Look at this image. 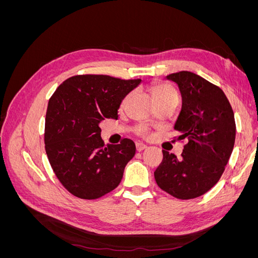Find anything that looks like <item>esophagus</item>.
<instances>
[{
    "label": "esophagus",
    "instance_id": "34e87169",
    "mask_svg": "<svg viewBox=\"0 0 258 258\" xmlns=\"http://www.w3.org/2000/svg\"><path fill=\"white\" fill-rule=\"evenodd\" d=\"M137 151L138 152H142V151H144L145 148H146V145L145 144H143V143H137Z\"/></svg>",
    "mask_w": 258,
    "mask_h": 258
}]
</instances>
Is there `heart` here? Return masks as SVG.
Wrapping results in <instances>:
<instances>
[{"label": "heart", "mask_w": 258, "mask_h": 258, "mask_svg": "<svg viewBox=\"0 0 258 258\" xmlns=\"http://www.w3.org/2000/svg\"><path fill=\"white\" fill-rule=\"evenodd\" d=\"M152 93L155 98V100H158V99H165V98H172V97H177V92L176 90L172 87V86H170L168 84H156L154 87L152 88ZM127 98L123 100L122 105H124L126 103ZM138 134L141 135L143 137H147L148 135V130L145 127H139L137 129Z\"/></svg>", "instance_id": "1"}]
</instances>
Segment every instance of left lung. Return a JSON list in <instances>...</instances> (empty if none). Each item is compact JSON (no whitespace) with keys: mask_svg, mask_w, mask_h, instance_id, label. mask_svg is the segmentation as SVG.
Listing matches in <instances>:
<instances>
[{"mask_svg":"<svg viewBox=\"0 0 258 258\" xmlns=\"http://www.w3.org/2000/svg\"><path fill=\"white\" fill-rule=\"evenodd\" d=\"M177 84L182 110L174 129L187 139L182 158L162 151L154 172L162 190L177 199H194L209 191L221 178L236 139L232 107L224 91L204 77L188 71L167 76Z\"/></svg>","mask_w":258,"mask_h":258,"instance_id":"1","label":"left lung"}]
</instances>
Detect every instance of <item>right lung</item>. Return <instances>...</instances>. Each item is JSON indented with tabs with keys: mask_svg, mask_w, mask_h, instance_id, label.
I'll return each mask as SVG.
<instances>
[{
	"mask_svg": "<svg viewBox=\"0 0 258 258\" xmlns=\"http://www.w3.org/2000/svg\"><path fill=\"white\" fill-rule=\"evenodd\" d=\"M141 80L108 75H75L49 99L45 119V150L60 183L74 196L98 199L119 185L136 144L104 145L100 122L118 118V108Z\"/></svg>",
	"mask_w": 258,
	"mask_h": 258,
	"instance_id": "right-lung-1",
	"label": "right lung"
}]
</instances>
